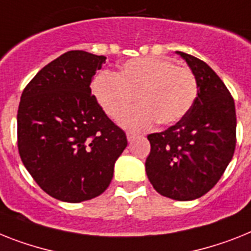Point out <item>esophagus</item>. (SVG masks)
Instances as JSON below:
<instances>
[{"label": "esophagus", "instance_id": "34e87169", "mask_svg": "<svg viewBox=\"0 0 251 251\" xmlns=\"http://www.w3.org/2000/svg\"><path fill=\"white\" fill-rule=\"evenodd\" d=\"M137 137V134L134 133V132H127V138H128V141H132V140H134V138Z\"/></svg>", "mask_w": 251, "mask_h": 251}]
</instances>
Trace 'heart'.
<instances>
[{
	"label": "heart",
	"instance_id": "1",
	"mask_svg": "<svg viewBox=\"0 0 251 251\" xmlns=\"http://www.w3.org/2000/svg\"><path fill=\"white\" fill-rule=\"evenodd\" d=\"M92 91L103 111L117 119L136 101L122 123L144 129L156 122L171 126L190 111L198 96V82L192 70L175 65L165 57H140L124 63L118 75L102 72L95 78Z\"/></svg>",
	"mask_w": 251,
	"mask_h": 251
}]
</instances>
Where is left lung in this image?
<instances>
[{
    "label": "left lung",
    "instance_id": "8db88e82",
    "mask_svg": "<svg viewBox=\"0 0 251 251\" xmlns=\"http://www.w3.org/2000/svg\"><path fill=\"white\" fill-rule=\"evenodd\" d=\"M191 68L198 96L185 117L148 136L146 175L165 198L187 201L210 191L225 173L236 148L235 101L214 70L195 56L177 51Z\"/></svg>",
    "mask_w": 251,
    "mask_h": 251
}]
</instances>
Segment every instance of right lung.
<instances>
[{
    "mask_svg": "<svg viewBox=\"0 0 251 251\" xmlns=\"http://www.w3.org/2000/svg\"><path fill=\"white\" fill-rule=\"evenodd\" d=\"M105 60L68 51L39 70L22 93L19 155L37 185L61 201L101 195L127 148L124 130L91 95L92 76Z\"/></svg>",
    "mask_w": 251,
    "mask_h": 251,
    "instance_id": "1",
    "label": "right lung"
}]
</instances>
